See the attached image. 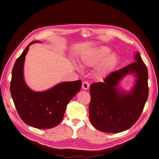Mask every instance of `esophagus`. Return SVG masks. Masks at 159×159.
Instances as JSON below:
<instances>
[{
	"label": "esophagus",
	"instance_id": "34e87169",
	"mask_svg": "<svg viewBox=\"0 0 159 159\" xmlns=\"http://www.w3.org/2000/svg\"><path fill=\"white\" fill-rule=\"evenodd\" d=\"M82 88L84 90H88L89 89V83L88 82H87V81H84V82L83 83Z\"/></svg>",
	"mask_w": 159,
	"mask_h": 159
}]
</instances>
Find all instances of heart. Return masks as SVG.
<instances>
[{"instance_id": "heart-1", "label": "heart", "mask_w": 159, "mask_h": 159, "mask_svg": "<svg viewBox=\"0 0 159 159\" xmlns=\"http://www.w3.org/2000/svg\"><path fill=\"white\" fill-rule=\"evenodd\" d=\"M111 49L107 47L102 46L91 52L84 54L82 57V65L87 67H93L98 65L95 75L98 79H101L108 75L115 69L118 57L115 53H111Z\"/></svg>"}]
</instances>
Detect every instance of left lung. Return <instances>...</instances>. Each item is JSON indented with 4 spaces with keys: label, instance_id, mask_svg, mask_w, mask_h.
<instances>
[{
    "label": "left lung",
    "instance_id": "left-lung-1",
    "mask_svg": "<svg viewBox=\"0 0 159 159\" xmlns=\"http://www.w3.org/2000/svg\"><path fill=\"white\" fill-rule=\"evenodd\" d=\"M134 61L112 72L103 83L90 84L89 118L97 130L111 133L122 132L130 129L141 115L148 94V70L139 52L135 53ZM129 74H133L135 81L126 92L119 84Z\"/></svg>",
    "mask_w": 159,
    "mask_h": 159
}]
</instances>
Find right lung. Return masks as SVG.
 <instances>
[{"label":"right lung","mask_w":159,"mask_h":159,"mask_svg":"<svg viewBox=\"0 0 159 159\" xmlns=\"http://www.w3.org/2000/svg\"><path fill=\"white\" fill-rule=\"evenodd\" d=\"M30 43L17 58L12 71L11 96L16 111L25 123L34 128L48 129L62 121L68 103L79 92L80 80L57 84L47 90L37 92L30 89L24 78L25 60Z\"/></svg>","instance_id":"right-lung-1"}]
</instances>
